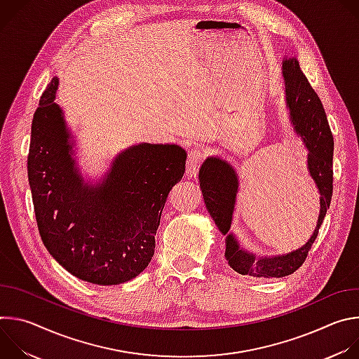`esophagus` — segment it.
<instances>
[{"instance_id":"1","label":"esophagus","mask_w":359,"mask_h":359,"mask_svg":"<svg viewBox=\"0 0 359 359\" xmlns=\"http://www.w3.org/2000/svg\"><path fill=\"white\" fill-rule=\"evenodd\" d=\"M204 161L203 151L200 149H191L187 153V161H186V176L189 179H194L201 163Z\"/></svg>"}]
</instances>
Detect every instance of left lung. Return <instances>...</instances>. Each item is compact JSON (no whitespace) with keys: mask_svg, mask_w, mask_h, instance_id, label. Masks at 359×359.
<instances>
[{"mask_svg":"<svg viewBox=\"0 0 359 359\" xmlns=\"http://www.w3.org/2000/svg\"><path fill=\"white\" fill-rule=\"evenodd\" d=\"M283 74L285 79L287 104L291 114V123L310 151L309 169L321 194V209L317 229L309 243L290 254L280 255V257L255 259L252 254L238 247V243L233 234H227L231 226L236 194L238 189L237 176L233 168L222 159L210 158L203 163L198 173L200 187L206 208L219 230L223 234H227L224 255L230 267L241 276H251L255 278H281L292 274L304 264L311 245L318 236V230L327 210L330 209L334 187V136L328 125L323 102L309 79L302 74L295 58L284 61Z\"/></svg>","mask_w":359,"mask_h":359,"instance_id":"obj_1","label":"left lung"}]
</instances>
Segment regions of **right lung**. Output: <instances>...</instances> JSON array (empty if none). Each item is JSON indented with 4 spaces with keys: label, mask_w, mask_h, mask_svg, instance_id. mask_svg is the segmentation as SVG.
I'll return each mask as SVG.
<instances>
[{
    "label": "right lung",
    "mask_w": 359,
    "mask_h": 359,
    "mask_svg": "<svg viewBox=\"0 0 359 359\" xmlns=\"http://www.w3.org/2000/svg\"><path fill=\"white\" fill-rule=\"evenodd\" d=\"M58 79L43 90L31 126L28 180L43 245L72 276L115 285L139 276L155 254V236L186 151L176 144L133 146L99 187L86 186L71 158Z\"/></svg>",
    "instance_id": "obj_1"
}]
</instances>
